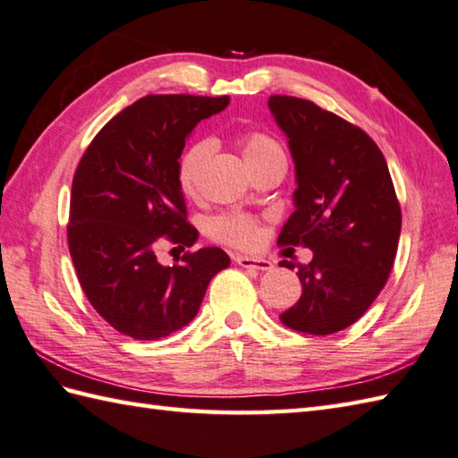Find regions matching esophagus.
Returning <instances> with one entry per match:
<instances>
[{"label":"esophagus","mask_w":458,"mask_h":458,"mask_svg":"<svg viewBox=\"0 0 458 458\" xmlns=\"http://www.w3.org/2000/svg\"><path fill=\"white\" fill-rule=\"evenodd\" d=\"M236 264L240 267H246V269H258V271H267L274 267V264H271L269 259H264V258H250V256H236L234 258Z\"/></svg>","instance_id":"34e87169"}]
</instances>
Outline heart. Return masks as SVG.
I'll use <instances>...</instances> for the list:
<instances>
[{
	"label": "heart",
	"mask_w": 458,
	"mask_h": 458,
	"mask_svg": "<svg viewBox=\"0 0 458 458\" xmlns=\"http://www.w3.org/2000/svg\"><path fill=\"white\" fill-rule=\"evenodd\" d=\"M238 143L250 169H256L261 163H266L269 159L285 157L284 148H281L279 141L274 135H269L266 131L250 130L240 133ZM210 141L200 140L191 143L189 148L181 153L177 163V181L184 194H192L194 189H197V182L200 179L204 163L210 157ZM259 232L261 230L258 220L248 216V214L224 212L210 220V236L222 242V244L234 248L256 246V242L259 240Z\"/></svg>",
	"instance_id": "1"
}]
</instances>
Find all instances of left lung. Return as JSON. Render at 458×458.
I'll use <instances>...</instances> for the list:
<instances>
[{"instance_id": "8db88e82", "label": "left lung", "mask_w": 458, "mask_h": 458, "mask_svg": "<svg viewBox=\"0 0 458 458\" xmlns=\"http://www.w3.org/2000/svg\"><path fill=\"white\" fill-rule=\"evenodd\" d=\"M295 161V212L279 246L313 250L309 264L284 259L301 281L297 303L281 313L305 335L338 333L362 317L392 274L402 208L376 141L358 125L295 96H269Z\"/></svg>"}]
</instances>
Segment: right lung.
<instances>
[{"mask_svg": "<svg viewBox=\"0 0 458 458\" xmlns=\"http://www.w3.org/2000/svg\"><path fill=\"white\" fill-rule=\"evenodd\" d=\"M228 96L149 94L96 133L74 171L68 250L79 284L106 323L135 340H157L189 325L210 279L230 266L220 248L184 251L161 266V242L191 248L177 181L184 140L200 120L228 106Z\"/></svg>", "mask_w": 458, "mask_h": 458, "instance_id": "obj_1", "label": "right lung"}]
</instances>
